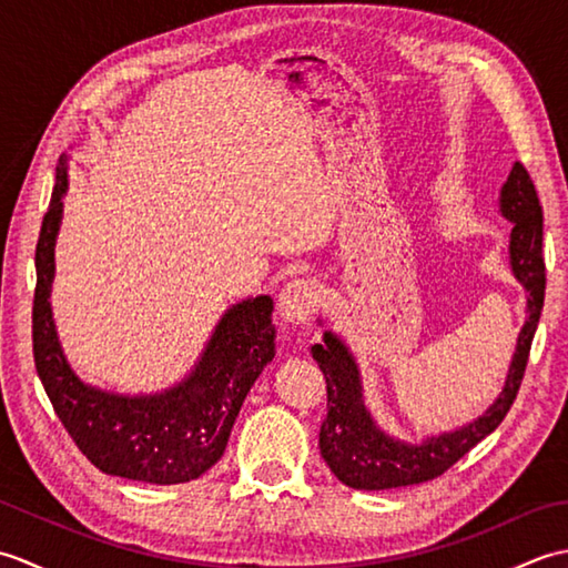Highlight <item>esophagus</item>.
Wrapping results in <instances>:
<instances>
[{
	"instance_id": "esophagus-1",
	"label": "esophagus",
	"mask_w": 568,
	"mask_h": 568,
	"mask_svg": "<svg viewBox=\"0 0 568 568\" xmlns=\"http://www.w3.org/2000/svg\"><path fill=\"white\" fill-rule=\"evenodd\" d=\"M320 303H322V291L317 281H312V277H297V281H291L281 291V297H277V310H281V317L285 322L303 324L315 315Z\"/></svg>"
}]
</instances>
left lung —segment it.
<instances>
[{
    "instance_id": "obj_1",
    "label": "left lung",
    "mask_w": 568,
    "mask_h": 568,
    "mask_svg": "<svg viewBox=\"0 0 568 568\" xmlns=\"http://www.w3.org/2000/svg\"><path fill=\"white\" fill-rule=\"evenodd\" d=\"M500 210L513 222L510 263L517 281L525 285L527 322L517 339V352L505 381V388L484 417L470 422L442 437H432L425 444L413 446L385 437L373 425L361 400L358 371L346 346L334 334H324V344L312 346V356L327 381V417L320 427V452L342 484L358 490H385L425 484L442 476L458 458L496 429L520 390L529 348L537 332V322L545 307L547 268L541 256V204L532 178L523 163H515L508 183L500 190Z\"/></svg>"
}]
</instances>
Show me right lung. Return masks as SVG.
Here are the masks:
<instances>
[{
  "label": "right lung",
  "mask_w": 568,
  "mask_h": 568,
  "mask_svg": "<svg viewBox=\"0 0 568 568\" xmlns=\"http://www.w3.org/2000/svg\"><path fill=\"white\" fill-rule=\"evenodd\" d=\"M63 155L36 244L31 312L36 371L70 439L102 474L159 486L185 484L220 462L246 393L275 356L273 300L261 295L229 310L195 373L173 390L122 397L82 385L60 352L48 305L53 244L63 212L60 200L68 187Z\"/></svg>",
  "instance_id": "obj_1"
}]
</instances>
